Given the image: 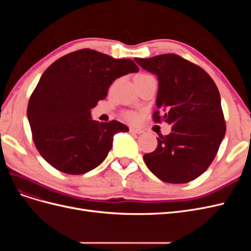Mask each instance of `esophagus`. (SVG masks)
Wrapping results in <instances>:
<instances>
[{"mask_svg":"<svg viewBox=\"0 0 251 251\" xmlns=\"http://www.w3.org/2000/svg\"><path fill=\"white\" fill-rule=\"evenodd\" d=\"M130 132L135 135H140L143 133V131L140 130V128H136V127H130Z\"/></svg>","mask_w":251,"mask_h":251,"instance_id":"esophagus-1","label":"esophagus"}]
</instances>
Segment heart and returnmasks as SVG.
Returning a JSON list of instances; mask_svg holds the SVG:
<instances>
[{"label":"heart","mask_w":251,"mask_h":251,"mask_svg":"<svg viewBox=\"0 0 251 251\" xmlns=\"http://www.w3.org/2000/svg\"><path fill=\"white\" fill-rule=\"evenodd\" d=\"M149 74H144V73H142V74H139V75H137V76L136 77H143V76H148ZM124 116H125V118L127 120V121H130V123H137L138 121V119H139V115L137 113H135V112H132V111H128V112H126L125 114H124Z\"/></svg>","instance_id":"obj_1"}]
</instances>
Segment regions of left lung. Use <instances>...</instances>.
<instances>
[{"label": "left lung", "instance_id": "obj_1", "mask_svg": "<svg viewBox=\"0 0 251 251\" xmlns=\"http://www.w3.org/2000/svg\"><path fill=\"white\" fill-rule=\"evenodd\" d=\"M134 59L157 75L154 121L164 120L173 126L169 135L157 138L153 153L143 156L144 162L164 182L187 183L208 169L224 138L226 126L219 90L207 72L177 54Z\"/></svg>", "mask_w": 251, "mask_h": 251}]
</instances>
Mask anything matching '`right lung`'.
I'll list each match as a JSON object with an SVG mask.
<instances>
[{
  "label": "right lung",
  "mask_w": 251,
  "mask_h": 251,
  "mask_svg": "<svg viewBox=\"0 0 251 251\" xmlns=\"http://www.w3.org/2000/svg\"><path fill=\"white\" fill-rule=\"evenodd\" d=\"M138 71L132 59L91 49L71 52L49 66L27 108L33 142L45 160L70 175L100 165L112 149L113 136L128 127L117 120H93L91 109L105 98L116 78Z\"/></svg>",
  "instance_id": "1"
}]
</instances>
